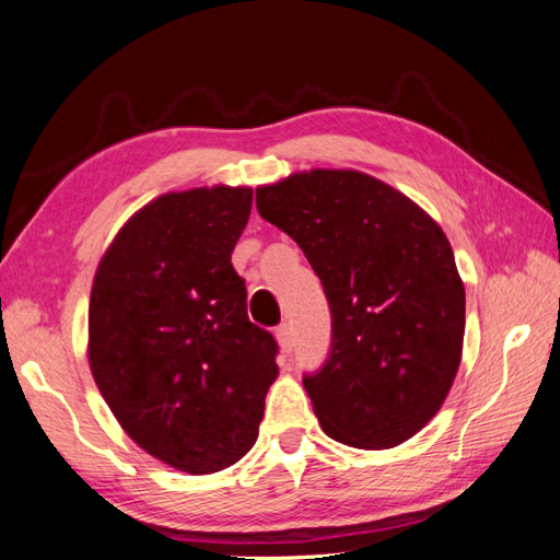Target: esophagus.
Wrapping results in <instances>:
<instances>
[{
	"mask_svg": "<svg viewBox=\"0 0 560 560\" xmlns=\"http://www.w3.org/2000/svg\"><path fill=\"white\" fill-rule=\"evenodd\" d=\"M273 337H277V343L281 353H291L293 351V329L289 325H281L277 331H273Z\"/></svg>",
	"mask_w": 560,
	"mask_h": 560,
	"instance_id": "esophagus-1",
	"label": "esophagus"
}]
</instances>
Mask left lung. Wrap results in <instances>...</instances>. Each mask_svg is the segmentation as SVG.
<instances>
[{"mask_svg": "<svg viewBox=\"0 0 560 560\" xmlns=\"http://www.w3.org/2000/svg\"><path fill=\"white\" fill-rule=\"evenodd\" d=\"M259 217L291 235L323 281L331 351L303 380L323 431L387 450L443 407L464 343V283L443 229L416 201L351 168L257 187Z\"/></svg>", "mask_w": 560, "mask_h": 560, "instance_id": "1", "label": "left lung"}]
</instances>
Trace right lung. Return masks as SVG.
<instances>
[{"label": "right lung", "instance_id": "add662e5", "mask_svg": "<svg viewBox=\"0 0 560 560\" xmlns=\"http://www.w3.org/2000/svg\"><path fill=\"white\" fill-rule=\"evenodd\" d=\"M253 187L165 192L105 249L89 301V365L122 431L168 467L213 474L255 445L279 375L277 341L247 319L231 253Z\"/></svg>", "mask_w": 560, "mask_h": 560}]
</instances>
